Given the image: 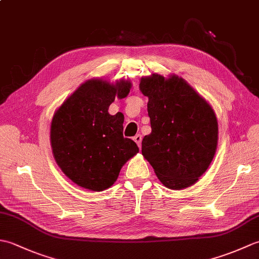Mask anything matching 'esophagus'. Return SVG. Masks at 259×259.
<instances>
[{
	"label": "esophagus",
	"mask_w": 259,
	"mask_h": 259,
	"mask_svg": "<svg viewBox=\"0 0 259 259\" xmlns=\"http://www.w3.org/2000/svg\"><path fill=\"white\" fill-rule=\"evenodd\" d=\"M134 140L137 145H138L139 148H141V141H142V136L141 135H136L134 137Z\"/></svg>",
	"instance_id": "34e87169"
}]
</instances>
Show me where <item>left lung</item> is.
Wrapping results in <instances>:
<instances>
[{
  "label": "left lung",
  "mask_w": 259,
  "mask_h": 259,
  "mask_svg": "<svg viewBox=\"0 0 259 259\" xmlns=\"http://www.w3.org/2000/svg\"><path fill=\"white\" fill-rule=\"evenodd\" d=\"M151 134L142 140V156L161 184L172 190L195 185L210 166L218 145L212 107L185 79L158 73L142 76Z\"/></svg>",
  "instance_id": "left-lung-1"
}]
</instances>
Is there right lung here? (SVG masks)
I'll return each mask as SVG.
<instances>
[{
	"label": "right lung",
	"instance_id": "1",
	"mask_svg": "<svg viewBox=\"0 0 259 259\" xmlns=\"http://www.w3.org/2000/svg\"><path fill=\"white\" fill-rule=\"evenodd\" d=\"M131 85L123 79L115 83L101 78L87 80L53 114V157L63 174L82 188H110L123 164L139 152L135 141L123 138V114L108 112L115 98L129 95Z\"/></svg>",
	"mask_w": 259,
	"mask_h": 259
}]
</instances>
